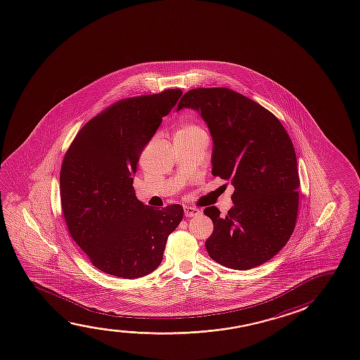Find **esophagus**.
Wrapping results in <instances>:
<instances>
[{
	"instance_id": "34e87169",
	"label": "esophagus",
	"mask_w": 360,
	"mask_h": 360,
	"mask_svg": "<svg viewBox=\"0 0 360 360\" xmlns=\"http://www.w3.org/2000/svg\"><path fill=\"white\" fill-rule=\"evenodd\" d=\"M200 214V210L194 207H184V216L186 217H197Z\"/></svg>"
}]
</instances>
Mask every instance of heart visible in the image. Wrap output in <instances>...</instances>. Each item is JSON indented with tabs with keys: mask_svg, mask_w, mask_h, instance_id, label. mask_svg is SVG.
<instances>
[{
	"mask_svg": "<svg viewBox=\"0 0 360 360\" xmlns=\"http://www.w3.org/2000/svg\"><path fill=\"white\" fill-rule=\"evenodd\" d=\"M198 131H202V129L194 124H182L181 127L178 128L177 133H192L198 132Z\"/></svg>",
	"mask_w": 360,
	"mask_h": 360,
	"instance_id": "b5f03b06",
	"label": "heart"
}]
</instances>
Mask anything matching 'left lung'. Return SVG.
<instances>
[{
    "label": "left lung",
    "mask_w": 360,
    "mask_h": 360,
    "mask_svg": "<svg viewBox=\"0 0 360 360\" xmlns=\"http://www.w3.org/2000/svg\"><path fill=\"white\" fill-rule=\"evenodd\" d=\"M198 112L210 129L212 173L231 181L233 207L226 217L214 205L205 216L213 233L205 240L210 258L247 271L277 255L295 227L299 177L293 143L277 117L228 89H195L177 112Z\"/></svg>",
    "instance_id": "obj_1"
}]
</instances>
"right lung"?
<instances>
[{"mask_svg":"<svg viewBox=\"0 0 360 360\" xmlns=\"http://www.w3.org/2000/svg\"><path fill=\"white\" fill-rule=\"evenodd\" d=\"M179 89L120 101L87 122L62 163V212L96 268L134 279L160 266L183 207L137 200L133 176L144 147L182 96Z\"/></svg>","mask_w":360,"mask_h":360,"instance_id":"add662e5","label":"right lung"}]
</instances>
